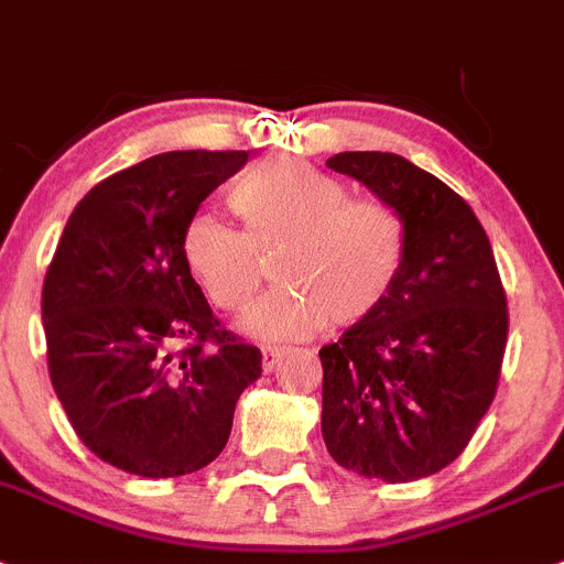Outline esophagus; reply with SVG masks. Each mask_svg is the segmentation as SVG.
Returning a JSON list of instances; mask_svg holds the SVG:
<instances>
[{
    "label": "esophagus",
    "instance_id": "1",
    "mask_svg": "<svg viewBox=\"0 0 564 564\" xmlns=\"http://www.w3.org/2000/svg\"><path fill=\"white\" fill-rule=\"evenodd\" d=\"M283 355H286V351L278 349V346H269V349H263V369H267V371L278 369V366H281V360H283Z\"/></svg>",
    "mask_w": 564,
    "mask_h": 564
}]
</instances>
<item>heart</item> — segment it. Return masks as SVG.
<instances>
[{
    "instance_id": "obj_1",
    "label": "heart",
    "mask_w": 564,
    "mask_h": 564,
    "mask_svg": "<svg viewBox=\"0 0 564 564\" xmlns=\"http://www.w3.org/2000/svg\"><path fill=\"white\" fill-rule=\"evenodd\" d=\"M229 207L243 229L198 215L181 252L204 295L243 312L263 281L261 254L278 252L283 283L254 303L243 329L258 340L312 337L326 323L360 326L383 312L409 258L403 215L380 198H351L335 175L303 164L254 170L235 184Z\"/></svg>"
}]
</instances>
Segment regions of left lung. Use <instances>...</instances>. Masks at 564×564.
<instances>
[{
  "label": "left lung",
  "instance_id": "1",
  "mask_svg": "<svg viewBox=\"0 0 564 564\" xmlns=\"http://www.w3.org/2000/svg\"><path fill=\"white\" fill-rule=\"evenodd\" d=\"M326 164L403 215L409 258L383 312L321 349L323 440L360 477H431L465 452L497 394L508 301L491 241L448 184L403 155Z\"/></svg>",
  "mask_w": 564,
  "mask_h": 564
}]
</instances>
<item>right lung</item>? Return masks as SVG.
I'll return each instance as SVG.
<instances>
[{
  "label": "right lung",
  "mask_w": 564,
  "mask_h": 564,
  "mask_svg": "<svg viewBox=\"0 0 564 564\" xmlns=\"http://www.w3.org/2000/svg\"><path fill=\"white\" fill-rule=\"evenodd\" d=\"M243 150H175L110 175L73 209L42 286L47 371L78 440L135 477L213 463L261 349L213 315L181 241Z\"/></svg>",
  "instance_id": "1"
}]
</instances>
